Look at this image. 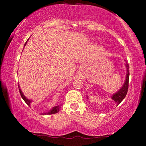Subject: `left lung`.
Listing matches in <instances>:
<instances>
[{"label":"left lung","instance_id":"1","mask_svg":"<svg viewBox=\"0 0 146 146\" xmlns=\"http://www.w3.org/2000/svg\"><path fill=\"white\" fill-rule=\"evenodd\" d=\"M125 67H126L127 69V73L124 84H123V86L120 88L119 91L116 92L115 94H114L111 96L112 100H113L114 102L117 103V106L122 102L123 100L125 98V96H126L127 91H128L129 78V64L127 63V62H126V64H125ZM87 98H88V96H87Z\"/></svg>","mask_w":146,"mask_h":146}]
</instances>
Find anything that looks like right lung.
<instances>
[{
	"label": "right lung",
	"instance_id": "right-lung-1",
	"mask_svg": "<svg viewBox=\"0 0 146 146\" xmlns=\"http://www.w3.org/2000/svg\"><path fill=\"white\" fill-rule=\"evenodd\" d=\"M27 41H28V40H27ZM27 42H25V44H24V46H25L26 45ZM18 86H19V92H20V94H21V98L23 99V100L25 101V103H26V104L29 106H30V104H31V102H32V100H29L28 98H27L25 97V96H24V94H23V92H22V91L21 90V89H20L19 85H18ZM60 109V106H54L52 108H51L50 110H49L48 112H45V113H42V114H53L57 113V112L59 111Z\"/></svg>",
	"mask_w": 146,
	"mask_h": 146
}]
</instances>
